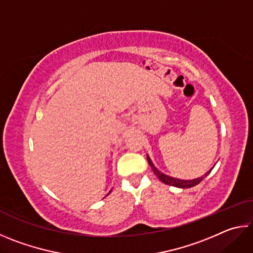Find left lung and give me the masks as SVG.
<instances>
[{
  "instance_id": "1",
  "label": "left lung",
  "mask_w": 253,
  "mask_h": 253,
  "mask_svg": "<svg viewBox=\"0 0 253 253\" xmlns=\"http://www.w3.org/2000/svg\"><path fill=\"white\" fill-rule=\"evenodd\" d=\"M147 162L149 166H151L153 172L155 173L156 176L158 177V179H160L161 182H163L164 184H166V185H170V186H175V187H178V188H190V187H193L195 185H198V184L200 182H202L204 177H207L208 175L211 173V170L213 169V168L209 170V172L205 173V175H203V176L201 177H198V178H194V179H179V178H175V177H172V176H169V175H166L164 173H162L161 170H158L155 165L153 164V162L151 160V157H149L147 155Z\"/></svg>"
}]
</instances>
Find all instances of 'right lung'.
Masks as SVG:
<instances>
[{
	"mask_svg": "<svg viewBox=\"0 0 253 253\" xmlns=\"http://www.w3.org/2000/svg\"><path fill=\"white\" fill-rule=\"evenodd\" d=\"M109 193H110V192H109ZM109 193H108V194H109ZM108 194H107V195H108Z\"/></svg>",
	"mask_w": 253,
	"mask_h": 253,
	"instance_id": "1",
	"label": "right lung"
}]
</instances>
